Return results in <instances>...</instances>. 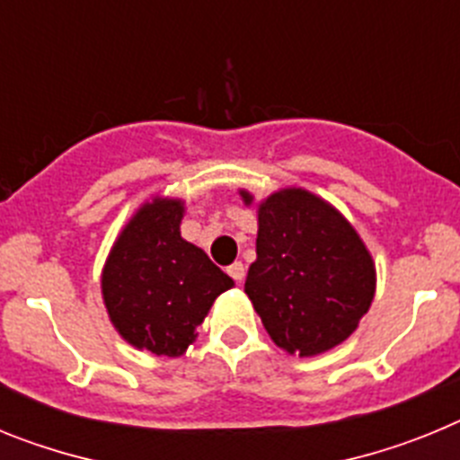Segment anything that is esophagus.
Instances as JSON below:
<instances>
[{
	"mask_svg": "<svg viewBox=\"0 0 460 460\" xmlns=\"http://www.w3.org/2000/svg\"><path fill=\"white\" fill-rule=\"evenodd\" d=\"M227 274L233 276V279L237 280V283H242V280H243V274H246V270H243L242 262H233V265L227 267Z\"/></svg>",
	"mask_w": 460,
	"mask_h": 460,
	"instance_id": "34e87169",
	"label": "esophagus"
}]
</instances>
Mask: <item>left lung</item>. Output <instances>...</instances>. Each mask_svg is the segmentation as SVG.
<instances>
[{
  "mask_svg": "<svg viewBox=\"0 0 460 460\" xmlns=\"http://www.w3.org/2000/svg\"><path fill=\"white\" fill-rule=\"evenodd\" d=\"M242 198L251 202L249 193ZM255 251L243 290L271 341L290 355L332 350L371 306L376 267L367 246L308 190H279L260 205Z\"/></svg>",
  "mask_w": 460,
  "mask_h": 460,
  "instance_id": "8db88e82",
  "label": "left lung"
}]
</instances>
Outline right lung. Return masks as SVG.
<instances>
[{
  "label": "right lung",
  "instance_id": "right-lung-1",
  "mask_svg": "<svg viewBox=\"0 0 460 460\" xmlns=\"http://www.w3.org/2000/svg\"><path fill=\"white\" fill-rule=\"evenodd\" d=\"M181 200L145 205L103 270V299L121 336L152 355L180 357L221 292L233 288L202 249L181 239Z\"/></svg>",
  "mask_w": 460,
  "mask_h": 460
}]
</instances>
